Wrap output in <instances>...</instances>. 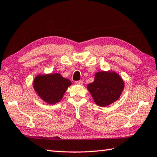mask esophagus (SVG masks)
<instances>
[{
  "mask_svg": "<svg viewBox=\"0 0 157 157\" xmlns=\"http://www.w3.org/2000/svg\"><path fill=\"white\" fill-rule=\"evenodd\" d=\"M75 84H80V85H82V84H83V81H82V80L76 81V82H75Z\"/></svg>",
  "mask_w": 157,
  "mask_h": 157,
  "instance_id": "esophagus-1",
  "label": "esophagus"
}]
</instances>
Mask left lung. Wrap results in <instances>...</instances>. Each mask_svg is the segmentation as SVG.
Returning a JSON list of instances; mask_svg holds the SVG:
<instances>
[{
    "label": "left lung",
    "mask_w": 157,
    "mask_h": 157,
    "mask_svg": "<svg viewBox=\"0 0 157 157\" xmlns=\"http://www.w3.org/2000/svg\"><path fill=\"white\" fill-rule=\"evenodd\" d=\"M124 88V82L115 71H100L95 73L93 82L87 85L95 103L106 107L120 98Z\"/></svg>",
    "instance_id": "left-lung-1"
}]
</instances>
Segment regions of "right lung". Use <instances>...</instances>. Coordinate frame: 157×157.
<instances>
[{"label":"right lung","mask_w":157,"mask_h":157,"mask_svg":"<svg viewBox=\"0 0 157 157\" xmlns=\"http://www.w3.org/2000/svg\"><path fill=\"white\" fill-rule=\"evenodd\" d=\"M71 84L69 79L59 73L38 75L33 79L34 90L44 102L55 104L60 101L65 92Z\"/></svg>","instance_id":"obj_1"}]
</instances>
